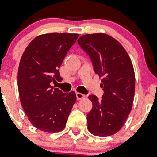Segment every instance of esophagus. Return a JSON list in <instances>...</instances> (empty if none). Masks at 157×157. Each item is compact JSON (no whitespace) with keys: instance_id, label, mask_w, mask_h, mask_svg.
I'll return each mask as SVG.
<instances>
[{"instance_id":"34e87169","label":"esophagus","mask_w":157,"mask_h":157,"mask_svg":"<svg viewBox=\"0 0 157 157\" xmlns=\"http://www.w3.org/2000/svg\"><path fill=\"white\" fill-rule=\"evenodd\" d=\"M76 99H77V100H81V99H84V98L86 97V95H85V94H81V93H79V92H76Z\"/></svg>"}]
</instances>
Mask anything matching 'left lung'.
<instances>
[{"mask_svg":"<svg viewBox=\"0 0 157 157\" xmlns=\"http://www.w3.org/2000/svg\"><path fill=\"white\" fill-rule=\"evenodd\" d=\"M89 55L94 72L103 76L102 100L89 95L92 109L87 114L88 130L98 137L114 134L131 112L135 92L132 63L124 47L105 33L85 34L77 40Z\"/></svg>","mask_w":157,"mask_h":157,"instance_id":"8db88e82","label":"left lung"}]
</instances>
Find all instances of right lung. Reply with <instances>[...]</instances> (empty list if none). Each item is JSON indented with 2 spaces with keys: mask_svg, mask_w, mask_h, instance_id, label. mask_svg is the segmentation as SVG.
Here are the masks:
<instances>
[{
  "mask_svg": "<svg viewBox=\"0 0 157 157\" xmlns=\"http://www.w3.org/2000/svg\"><path fill=\"white\" fill-rule=\"evenodd\" d=\"M77 33H50L33 39L20 59L18 89L25 113L33 126L47 132L66 127L76 100V93H63L52 83L61 81L59 67Z\"/></svg>",
  "mask_w": 157,
  "mask_h": 157,
  "instance_id": "obj_1",
  "label": "right lung"
}]
</instances>
